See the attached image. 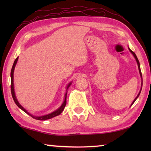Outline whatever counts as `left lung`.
<instances>
[{"instance_id":"8db88e82","label":"left lung","mask_w":151,"mask_h":151,"mask_svg":"<svg viewBox=\"0 0 151 151\" xmlns=\"http://www.w3.org/2000/svg\"><path fill=\"white\" fill-rule=\"evenodd\" d=\"M129 50L131 51V53L132 55H133V56L134 57V58H135V59H136V60H137V64H138V66H139V73H140V76H141V79H142V84H141V88H140V92H139V94H138L137 95V96L136 97V98L134 99V101L132 102V104H133L134 102H135V101L137 100V99L138 98V97H139V94H140V91H141V89H142V73H141V71H140V63H139V59H138L137 58V55H135V53L133 52V51H132L131 49H130V48H129ZM131 104V105H132Z\"/></svg>"}]
</instances>
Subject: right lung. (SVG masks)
Wrapping results in <instances>:
<instances>
[{
    "mask_svg": "<svg viewBox=\"0 0 151 151\" xmlns=\"http://www.w3.org/2000/svg\"><path fill=\"white\" fill-rule=\"evenodd\" d=\"M18 59H19V57H17L16 59H15L14 62L13 63V65H12V69H11V94H12V99H13V100L14 101V103H16L17 105L19 107V108L20 109H22V111H23L24 112H26V113H27L28 114H29V115L30 116H32L33 119H35L37 120H39V121H45V120H47V119H50L51 118H52V117H55L56 116H58L59 115V114L61 113L63 111L64 109H65V107L66 106V94H67V93L65 94V101H64L62 105H61V106L60 107L59 109H57V111H54L53 112H52V113L50 114H47V115H44V116H33L32 115V114H30L29 112H28L26 110H25L23 107H22L20 104H19V102H18L17 99L16 98V96H15V93H14V83H13V74H14V67L15 66H16V64L17 63V60ZM70 83L69 85H68L67 86V88L69 87L70 85Z\"/></svg>",
    "mask_w": 151,
    "mask_h": 151,
    "instance_id": "1",
    "label": "right lung"
}]
</instances>
